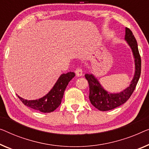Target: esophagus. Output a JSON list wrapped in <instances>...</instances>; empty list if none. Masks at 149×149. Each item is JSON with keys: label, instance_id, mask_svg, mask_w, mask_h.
Returning <instances> with one entry per match:
<instances>
[{"label": "esophagus", "instance_id": "esophagus-1", "mask_svg": "<svg viewBox=\"0 0 149 149\" xmlns=\"http://www.w3.org/2000/svg\"><path fill=\"white\" fill-rule=\"evenodd\" d=\"M75 73L77 77H80L83 74V71L81 68H77L76 70H75Z\"/></svg>", "mask_w": 149, "mask_h": 149}]
</instances>
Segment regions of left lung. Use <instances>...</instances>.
<instances>
[{"mask_svg":"<svg viewBox=\"0 0 149 149\" xmlns=\"http://www.w3.org/2000/svg\"><path fill=\"white\" fill-rule=\"evenodd\" d=\"M125 32V40L131 48L135 62V73L130 86L123 92L116 94H110L102 87L97 79L92 74H86L85 75L90 87L89 98L90 102L95 108L100 111L112 110L125 103L131 96L140 78L141 72V59L136 40L130 29L126 27Z\"/></svg>","mask_w":149,"mask_h":149,"instance_id":"1","label":"left lung"}]
</instances>
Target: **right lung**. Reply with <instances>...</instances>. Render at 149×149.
<instances>
[{
	"mask_svg": "<svg viewBox=\"0 0 149 149\" xmlns=\"http://www.w3.org/2000/svg\"><path fill=\"white\" fill-rule=\"evenodd\" d=\"M74 76V72H68L61 75L49 92L39 100H27L19 96L18 97L25 106L31 108L44 113L52 112L61 104L65 88Z\"/></svg>",
	"mask_w": 149,
	"mask_h": 149,
	"instance_id": "obj_1",
	"label": "right lung"
}]
</instances>
